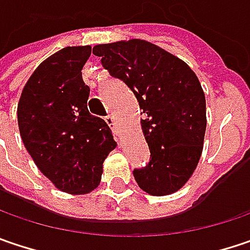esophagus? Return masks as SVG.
I'll use <instances>...</instances> for the list:
<instances>
[{
    "label": "esophagus",
    "mask_w": 250,
    "mask_h": 250,
    "mask_svg": "<svg viewBox=\"0 0 250 250\" xmlns=\"http://www.w3.org/2000/svg\"><path fill=\"white\" fill-rule=\"evenodd\" d=\"M104 120H106V123H107L109 127L113 130L114 136H120V134H119V131H117V128H116V125H114V117H113L111 114H107V116L104 117Z\"/></svg>",
    "instance_id": "34e87169"
}]
</instances>
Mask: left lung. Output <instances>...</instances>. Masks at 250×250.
<instances>
[{"label": "left lung", "instance_id": "1", "mask_svg": "<svg viewBox=\"0 0 250 250\" xmlns=\"http://www.w3.org/2000/svg\"><path fill=\"white\" fill-rule=\"evenodd\" d=\"M93 55L130 87L146 114L141 127L150 161L133 169L139 187L157 197L175 192L202 153L207 111L198 78L181 59L141 39L96 45Z\"/></svg>", "mask_w": 250, "mask_h": 250}]
</instances>
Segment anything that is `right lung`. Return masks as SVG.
Instances as JSON below:
<instances>
[{
	"label": "right lung",
	"mask_w": 250,
	"mask_h": 250,
	"mask_svg": "<svg viewBox=\"0 0 250 250\" xmlns=\"http://www.w3.org/2000/svg\"><path fill=\"white\" fill-rule=\"evenodd\" d=\"M90 53V46L53 53L35 69L18 103L26 151L56 188L70 194L95 189L103 161L116 147L109 125L87 109L90 87L82 69Z\"/></svg>",
	"instance_id": "1"
}]
</instances>
